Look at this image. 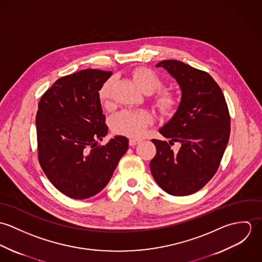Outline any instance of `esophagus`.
I'll list each match as a JSON object with an SVG mask.
<instances>
[{"label": "esophagus", "mask_w": 262, "mask_h": 262, "mask_svg": "<svg viewBox=\"0 0 262 262\" xmlns=\"http://www.w3.org/2000/svg\"><path fill=\"white\" fill-rule=\"evenodd\" d=\"M140 142H141V140H139V139H130L129 140V145L130 146H135V145L139 144Z\"/></svg>", "instance_id": "obj_1"}]
</instances>
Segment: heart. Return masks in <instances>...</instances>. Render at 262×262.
I'll return each instance as SVG.
<instances>
[{
    "label": "heart",
    "mask_w": 262,
    "mask_h": 262,
    "mask_svg": "<svg viewBox=\"0 0 262 262\" xmlns=\"http://www.w3.org/2000/svg\"><path fill=\"white\" fill-rule=\"evenodd\" d=\"M132 78L135 84L144 93L151 94L162 84L161 79L154 72L147 68H136L132 72ZM114 78L107 79L99 90V100L103 107L112 106V88ZM153 105L158 112L164 116H171L178 111L180 99L178 95L167 89L158 90L152 98ZM154 122L153 115L146 110L122 111L117 114L112 121L114 132L128 137L138 138L144 135L148 126Z\"/></svg>",
    "instance_id": "1"
}]
</instances>
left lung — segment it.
Returning <instances> with one entry per match:
<instances>
[{
    "instance_id": "obj_1",
    "label": "left lung",
    "mask_w": 262,
    "mask_h": 262,
    "mask_svg": "<svg viewBox=\"0 0 262 262\" xmlns=\"http://www.w3.org/2000/svg\"><path fill=\"white\" fill-rule=\"evenodd\" d=\"M179 82L182 101L159 133L169 142L153 139L156 154L150 161L153 179L171 195H187L205 187L216 173L230 136V114L223 92L204 71L179 60L156 64ZM174 142L181 143L177 152Z\"/></svg>"
}]
</instances>
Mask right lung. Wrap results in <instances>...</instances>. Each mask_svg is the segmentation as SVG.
I'll return each mask as SVG.
<instances>
[{"mask_svg": "<svg viewBox=\"0 0 262 262\" xmlns=\"http://www.w3.org/2000/svg\"><path fill=\"white\" fill-rule=\"evenodd\" d=\"M111 75L89 69L62 76L38 103V161L50 183L72 199L100 192L128 149L124 136L98 145L108 133L98 94Z\"/></svg>", "mask_w": 262, "mask_h": 262, "instance_id": "1", "label": "right lung"}]
</instances>
